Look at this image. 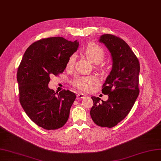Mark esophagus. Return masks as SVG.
Here are the masks:
<instances>
[{"mask_svg": "<svg viewBox=\"0 0 161 161\" xmlns=\"http://www.w3.org/2000/svg\"><path fill=\"white\" fill-rule=\"evenodd\" d=\"M77 99H84L86 97V96L84 94L80 93L77 95Z\"/></svg>", "mask_w": 161, "mask_h": 161, "instance_id": "1", "label": "esophagus"}]
</instances>
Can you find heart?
<instances>
[{"label": "heart", "mask_w": 161, "mask_h": 161, "mask_svg": "<svg viewBox=\"0 0 161 161\" xmlns=\"http://www.w3.org/2000/svg\"><path fill=\"white\" fill-rule=\"evenodd\" d=\"M84 54L90 60L99 64L102 62L105 57V50L103 47L94 43L89 44L84 50ZM75 62V56L71 55L68 59V61L65 64V68L68 70L72 69L74 66ZM97 82L96 77L92 76H77L72 80V84L80 90L86 92H90L92 90V85L96 84Z\"/></svg>", "instance_id": "1"}]
</instances>
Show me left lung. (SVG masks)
Segmentation results:
<instances>
[{"label": "left lung", "instance_id": "left-lung-1", "mask_svg": "<svg viewBox=\"0 0 161 161\" xmlns=\"http://www.w3.org/2000/svg\"><path fill=\"white\" fill-rule=\"evenodd\" d=\"M99 42L111 53L112 69L103 85L102 92L108 95L102 103L99 97H92L93 105L90 115L93 122L102 127H114L123 120L131 110L139 94V61L121 38L109 34H103Z\"/></svg>", "mask_w": 161, "mask_h": 161}]
</instances>
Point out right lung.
Returning a JSON list of instances; mask_svg holds the SVG:
<instances>
[{"label":"right lung","instance_id":"right-lung-1","mask_svg":"<svg viewBox=\"0 0 161 161\" xmlns=\"http://www.w3.org/2000/svg\"><path fill=\"white\" fill-rule=\"evenodd\" d=\"M79 43L62 37L42 38L26 50L17 71L19 101L29 118L40 127L55 130L67 122L76 96L69 90L55 93L50 75L62 74Z\"/></svg>","mask_w":161,"mask_h":161}]
</instances>
